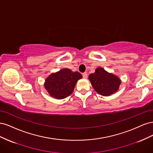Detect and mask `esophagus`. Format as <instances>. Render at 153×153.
<instances>
[{"instance_id":"obj_1","label":"esophagus","mask_w":153,"mask_h":153,"mask_svg":"<svg viewBox=\"0 0 153 153\" xmlns=\"http://www.w3.org/2000/svg\"><path fill=\"white\" fill-rule=\"evenodd\" d=\"M82 76H83V78H85V79H86V78H87V73H84L82 74Z\"/></svg>"}]
</instances>
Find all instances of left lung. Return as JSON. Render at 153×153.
I'll return each instance as SVG.
<instances>
[{
  "instance_id": "left-lung-1",
  "label": "left lung",
  "mask_w": 153,
  "mask_h": 153,
  "mask_svg": "<svg viewBox=\"0 0 153 153\" xmlns=\"http://www.w3.org/2000/svg\"><path fill=\"white\" fill-rule=\"evenodd\" d=\"M89 80L94 89L104 96H110L117 92L121 83L117 76L100 67L96 68L94 73L90 74Z\"/></svg>"
}]
</instances>
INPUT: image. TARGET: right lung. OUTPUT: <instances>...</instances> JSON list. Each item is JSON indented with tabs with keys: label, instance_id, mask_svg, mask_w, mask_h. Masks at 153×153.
<instances>
[{
	"label": "right lung",
	"instance_id": "obj_1",
	"mask_svg": "<svg viewBox=\"0 0 153 153\" xmlns=\"http://www.w3.org/2000/svg\"><path fill=\"white\" fill-rule=\"evenodd\" d=\"M82 78L80 73L64 68L50 75L46 79L44 86L51 96L61 100L72 93L77 81Z\"/></svg>",
	"mask_w": 153,
	"mask_h": 153
}]
</instances>
